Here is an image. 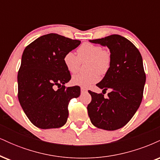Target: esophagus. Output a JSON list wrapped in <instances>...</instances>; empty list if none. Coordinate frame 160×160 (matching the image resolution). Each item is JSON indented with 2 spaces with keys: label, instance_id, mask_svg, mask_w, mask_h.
I'll return each instance as SVG.
<instances>
[{
  "label": "esophagus",
  "instance_id": "1",
  "mask_svg": "<svg viewBox=\"0 0 160 160\" xmlns=\"http://www.w3.org/2000/svg\"><path fill=\"white\" fill-rule=\"evenodd\" d=\"M80 90H81V92H87V89L84 87L80 88Z\"/></svg>",
  "mask_w": 160,
  "mask_h": 160
}]
</instances>
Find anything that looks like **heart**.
Segmentation results:
<instances>
[{
    "mask_svg": "<svg viewBox=\"0 0 160 160\" xmlns=\"http://www.w3.org/2000/svg\"><path fill=\"white\" fill-rule=\"evenodd\" d=\"M78 56L72 52H68L63 57L66 69L70 73H76L80 68V62L86 63V73H80L73 76L71 81L76 86L89 87L98 81L99 74L104 75L109 71L112 57L110 50L102 49L99 45L93 43H82L77 50Z\"/></svg>",
    "mask_w": 160,
    "mask_h": 160,
    "instance_id": "heart-1",
    "label": "heart"
}]
</instances>
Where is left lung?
I'll use <instances>...</instances> for the list:
<instances>
[{"mask_svg":"<svg viewBox=\"0 0 160 160\" xmlns=\"http://www.w3.org/2000/svg\"><path fill=\"white\" fill-rule=\"evenodd\" d=\"M89 41L108 47L112 62L109 71L96 84L103 93L111 92L105 98L102 93L89 90L92 101L87 106L88 114L96 127L119 129L132 118L142 101L146 81L142 57L130 40L118 34Z\"/></svg>","mask_w":160,"mask_h":160,"instance_id":"8db88e82","label":"left lung"}]
</instances>
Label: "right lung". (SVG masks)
Here are the masks:
<instances>
[{
	"mask_svg": "<svg viewBox=\"0 0 160 160\" xmlns=\"http://www.w3.org/2000/svg\"><path fill=\"white\" fill-rule=\"evenodd\" d=\"M80 43L51 33L25 47L18 72V98L28 118L37 127L59 128L67 122L68 104L71 99L80 96V88L65 86L71 76L63 57Z\"/></svg>",
	"mask_w": 160,
	"mask_h": 160,
	"instance_id": "right-lung-1",
	"label": "right lung"
}]
</instances>
